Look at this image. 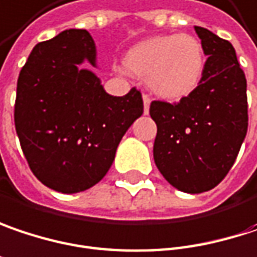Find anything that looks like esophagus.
I'll list each match as a JSON object with an SVG mask.
<instances>
[{
  "label": "esophagus",
  "mask_w": 257,
  "mask_h": 257,
  "mask_svg": "<svg viewBox=\"0 0 257 257\" xmlns=\"http://www.w3.org/2000/svg\"><path fill=\"white\" fill-rule=\"evenodd\" d=\"M143 101H144V113L147 114L149 113V108H150V97L147 94H143Z\"/></svg>",
  "instance_id": "34e87169"
}]
</instances>
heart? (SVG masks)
I'll use <instances>...</instances> for the list:
<instances>
[{
  "label": "heart",
  "mask_w": 257,
  "mask_h": 257,
  "mask_svg": "<svg viewBox=\"0 0 257 257\" xmlns=\"http://www.w3.org/2000/svg\"><path fill=\"white\" fill-rule=\"evenodd\" d=\"M125 66L134 75L147 76L149 86L160 97L178 100L197 86L204 67V53L193 35L153 36L129 50Z\"/></svg>",
  "instance_id": "heart-1"
}]
</instances>
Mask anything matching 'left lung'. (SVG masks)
<instances>
[{"instance_id": "left-lung-1", "label": "left lung", "mask_w": 257, "mask_h": 257, "mask_svg": "<svg viewBox=\"0 0 257 257\" xmlns=\"http://www.w3.org/2000/svg\"><path fill=\"white\" fill-rule=\"evenodd\" d=\"M207 60L198 85L179 101L154 100L153 156L165 179L184 193L215 188L232 168L248 125L247 82L229 41L196 26Z\"/></svg>"}]
</instances>
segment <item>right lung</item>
I'll use <instances>...</instances> for the list:
<instances>
[{
	"mask_svg": "<svg viewBox=\"0 0 257 257\" xmlns=\"http://www.w3.org/2000/svg\"><path fill=\"white\" fill-rule=\"evenodd\" d=\"M79 64L95 66V44L85 29L36 44L20 70L14 104L16 132L32 174L64 194L104 178L144 108L140 89L108 95Z\"/></svg>",
	"mask_w": 257,
	"mask_h": 257,
	"instance_id": "right-lung-1",
	"label": "right lung"
}]
</instances>
